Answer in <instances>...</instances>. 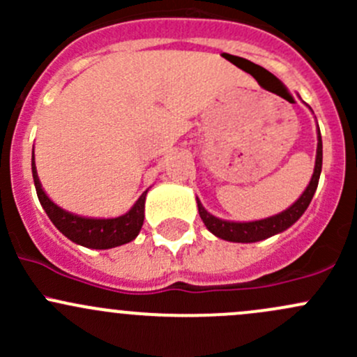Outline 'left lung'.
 Returning <instances> with one entry per match:
<instances>
[{
  "label": "left lung",
  "mask_w": 357,
  "mask_h": 357,
  "mask_svg": "<svg viewBox=\"0 0 357 357\" xmlns=\"http://www.w3.org/2000/svg\"><path fill=\"white\" fill-rule=\"evenodd\" d=\"M321 165H323V143H321V132L318 128V149H316V162H314V172L311 176V181L305 186L302 195L298 197L289 208H285L280 214L271 215V218L257 219V221H248V222H236V221H226V219H219L212 215L211 212L205 211L202 202L197 199V205H199V214L207 226L208 231L215 235L218 238L226 240V242H235V243H254L261 242V240L275 236L278 233L289 229L294 222L298 221L305 208L311 204L312 197H314L316 188H318L319 174H321Z\"/></svg>",
  "instance_id": "8db88e82"
}]
</instances>
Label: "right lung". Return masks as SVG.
Returning <instances> with one entry per match:
<instances>
[{
	"instance_id": "1",
	"label": "right lung",
	"mask_w": 357,
	"mask_h": 357,
	"mask_svg": "<svg viewBox=\"0 0 357 357\" xmlns=\"http://www.w3.org/2000/svg\"><path fill=\"white\" fill-rule=\"evenodd\" d=\"M32 178H34L36 193L41 202L43 208L52 219L62 235H66L70 242L77 243L86 248H96V250H107L124 243L132 242L138 236L139 229L145 219V199L146 192L142 193L136 204L129 208L126 214L119 218H84V215L74 214L56 205L55 202L46 195L39 181L38 171H36L34 153H32Z\"/></svg>"
}]
</instances>
